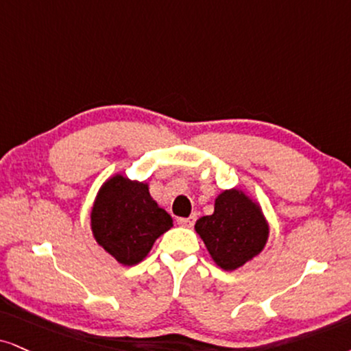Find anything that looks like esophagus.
<instances>
[{
	"label": "esophagus",
	"instance_id": "obj_1",
	"mask_svg": "<svg viewBox=\"0 0 351 351\" xmlns=\"http://www.w3.org/2000/svg\"><path fill=\"white\" fill-rule=\"evenodd\" d=\"M195 221H197V216L190 215L189 218H179V219H177V224H179V226H184V228H192L193 224H195Z\"/></svg>",
	"mask_w": 351,
	"mask_h": 351
}]
</instances>
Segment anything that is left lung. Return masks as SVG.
Segmentation results:
<instances>
[{
    "instance_id": "left-lung-1",
    "label": "left lung",
    "mask_w": 351,
    "mask_h": 351,
    "mask_svg": "<svg viewBox=\"0 0 351 351\" xmlns=\"http://www.w3.org/2000/svg\"><path fill=\"white\" fill-rule=\"evenodd\" d=\"M195 231L216 265L232 271L262 252L270 228L258 203L231 189L216 197L213 215L202 216Z\"/></svg>"
}]
</instances>
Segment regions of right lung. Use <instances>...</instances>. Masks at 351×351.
Returning a JSON list of instances; mask_svg holds the SVG:
<instances>
[{"label":"right lung","mask_w":351,"mask_h":351,"mask_svg":"<svg viewBox=\"0 0 351 351\" xmlns=\"http://www.w3.org/2000/svg\"><path fill=\"white\" fill-rule=\"evenodd\" d=\"M172 228V218L149 195L146 182L112 176L99 190L90 229L94 239L122 265H136L154 241Z\"/></svg>","instance_id":"add662e5"}]
</instances>
